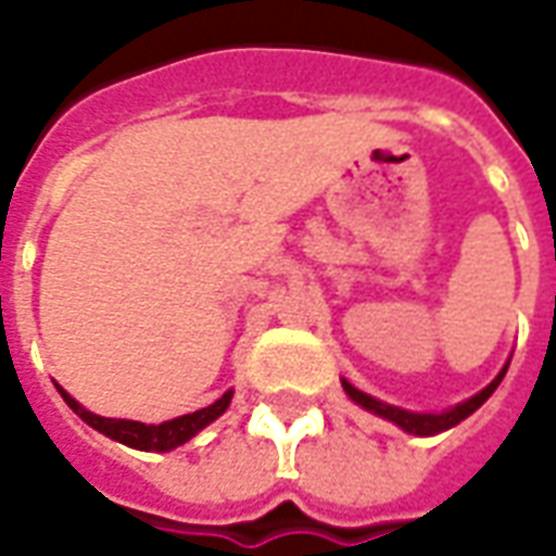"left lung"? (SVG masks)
<instances>
[{"mask_svg": "<svg viewBox=\"0 0 556 556\" xmlns=\"http://www.w3.org/2000/svg\"><path fill=\"white\" fill-rule=\"evenodd\" d=\"M506 369H509V363L503 366L501 372H497V378H494L489 387H482V390H479L477 396L465 399V402H458V405L441 410V414H419V410H405V408H396V405H387V402H381V399H375L369 396V393L357 390V387L351 384V381H345V378H342V390H345L351 402H354V405H361L363 410H369V414H375V417L393 422V426H399L402 431H408V434L429 438V434H441V431L453 429V426H458L462 419L470 417L473 410L482 408V402H485V399H489L491 393L497 390V384L503 381Z\"/></svg>", "mask_w": 556, "mask_h": 556, "instance_id": "1", "label": "left lung"}]
</instances>
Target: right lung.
<instances>
[{
    "label": "right lung",
    "instance_id": "add662e5",
    "mask_svg": "<svg viewBox=\"0 0 556 556\" xmlns=\"http://www.w3.org/2000/svg\"><path fill=\"white\" fill-rule=\"evenodd\" d=\"M59 393L67 402V408L74 410L83 422H89L91 429L101 431L106 438H113V441L125 443L130 450H142V453H169L175 446H181L190 438H195L199 431L211 426L214 419L223 417L226 408H229L231 396H235V390H226L223 396L214 402V405H207L202 410H193V414H184V417L166 419V422H139V419H115V417H101V414H91L89 408H83L77 399L65 393L62 387H59Z\"/></svg>",
    "mask_w": 556,
    "mask_h": 556
}]
</instances>
